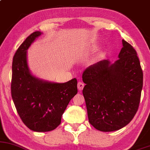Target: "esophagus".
<instances>
[{"instance_id":"34e87169","label":"esophagus","mask_w":150,"mask_h":150,"mask_svg":"<svg viewBox=\"0 0 150 150\" xmlns=\"http://www.w3.org/2000/svg\"><path fill=\"white\" fill-rule=\"evenodd\" d=\"M83 86H84V83H83V82H82V81L78 82V89L79 90L83 89Z\"/></svg>"}]
</instances>
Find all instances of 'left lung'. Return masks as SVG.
Returning <instances> with one entry per match:
<instances>
[{
	"label": "left lung",
	"instance_id": "left-lung-1",
	"mask_svg": "<svg viewBox=\"0 0 150 150\" xmlns=\"http://www.w3.org/2000/svg\"><path fill=\"white\" fill-rule=\"evenodd\" d=\"M123 47L114 64L102 60L83 71V95L89 123L101 132L128 125L139 107L143 72L135 49L122 40Z\"/></svg>",
	"mask_w": 150,
	"mask_h": 150
}]
</instances>
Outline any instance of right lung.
I'll return each instance as SVG.
<instances>
[{"label":"right lung","instance_id":"right-lung-1","mask_svg":"<svg viewBox=\"0 0 150 150\" xmlns=\"http://www.w3.org/2000/svg\"><path fill=\"white\" fill-rule=\"evenodd\" d=\"M41 32L35 31L17 49L12 64L11 96L18 114L25 125L38 132L54 130L61 124L62 114L77 94V80L55 83L30 74L27 50Z\"/></svg>","mask_w":150,"mask_h":150}]
</instances>
